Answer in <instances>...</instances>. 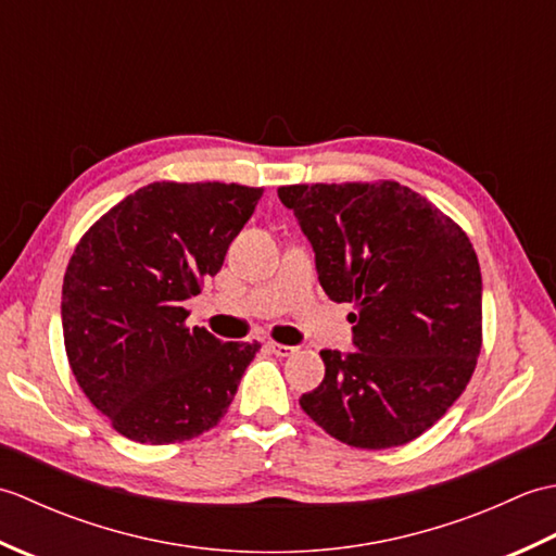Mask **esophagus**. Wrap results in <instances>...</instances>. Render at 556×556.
<instances>
[{
    "label": "esophagus",
    "instance_id": "obj_1",
    "mask_svg": "<svg viewBox=\"0 0 556 556\" xmlns=\"http://www.w3.org/2000/svg\"><path fill=\"white\" fill-rule=\"evenodd\" d=\"M267 349L275 353V356L287 358L291 353H296V346H287V344H279V341H267Z\"/></svg>",
    "mask_w": 556,
    "mask_h": 556
}]
</instances>
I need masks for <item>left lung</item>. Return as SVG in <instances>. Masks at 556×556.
<instances>
[{
  "instance_id": "8db88e82",
  "label": "left lung",
  "mask_w": 556,
  "mask_h": 556,
  "mask_svg": "<svg viewBox=\"0 0 556 556\" xmlns=\"http://www.w3.org/2000/svg\"><path fill=\"white\" fill-rule=\"evenodd\" d=\"M356 351L325 349L301 408L356 448L416 440L464 392L482 346V277L456 222L396 181L281 186Z\"/></svg>"
}]
</instances>
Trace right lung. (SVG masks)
I'll list each match as a JSON object with an SVG mask.
<instances>
[{"label": "right lung", "instance_id": "right-lung-1", "mask_svg": "<svg viewBox=\"0 0 556 556\" xmlns=\"http://www.w3.org/2000/svg\"><path fill=\"white\" fill-rule=\"evenodd\" d=\"M263 188L155 181L83 236L62 287L68 365L112 428L140 444L203 434L224 418L257 341L188 329L184 303L222 269Z\"/></svg>", "mask_w": 556, "mask_h": 556}]
</instances>
